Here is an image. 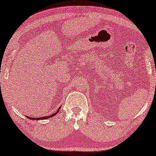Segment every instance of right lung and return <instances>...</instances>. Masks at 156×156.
<instances>
[{"label":"right lung","mask_w":156,"mask_h":156,"mask_svg":"<svg viewBox=\"0 0 156 156\" xmlns=\"http://www.w3.org/2000/svg\"><path fill=\"white\" fill-rule=\"evenodd\" d=\"M59 109H60V107H59V108L58 109V110H57V112H56V113L52 114V115H51L50 116H48V117H40V118H32V117H27V118H28V119H32V120H40V119H47V118H50V117H53V116H54L55 115H56V114L58 113V112H59Z\"/></svg>","instance_id":"add662e5"}]
</instances>
